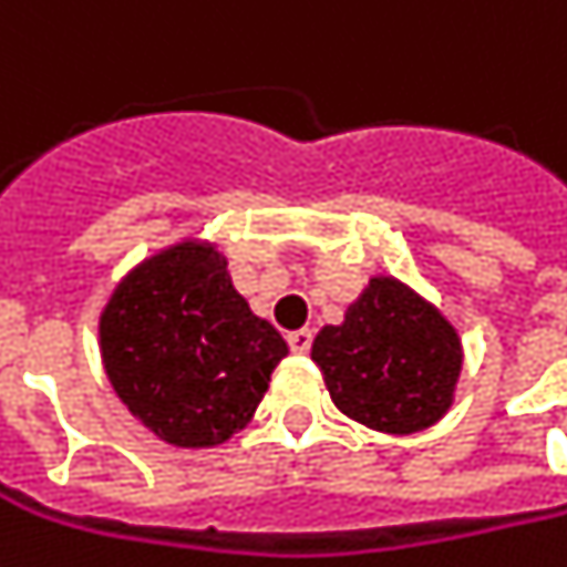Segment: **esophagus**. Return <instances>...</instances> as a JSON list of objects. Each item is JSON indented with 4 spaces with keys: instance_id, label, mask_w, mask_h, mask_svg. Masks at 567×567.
<instances>
[{
    "instance_id": "1",
    "label": "esophagus",
    "mask_w": 567,
    "mask_h": 567,
    "mask_svg": "<svg viewBox=\"0 0 567 567\" xmlns=\"http://www.w3.org/2000/svg\"><path fill=\"white\" fill-rule=\"evenodd\" d=\"M288 347H291V352H297V355L310 352V347H312L310 328H297V331H288Z\"/></svg>"
}]
</instances>
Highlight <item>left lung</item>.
I'll list each match as a JSON object with an SVG mask.
<instances>
[{"instance_id": "left-lung-1", "label": "left lung", "mask_w": 567, "mask_h": 567, "mask_svg": "<svg viewBox=\"0 0 567 567\" xmlns=\"http://www.w3.org/2000/svg\"><path fill=\"white\" fill-rule=\"evenodd\" d=\"M331 402L355 423L390 435L421 433L445 417L463 368L457 328L393 276L368 279L343 322L312 340Z\"/></svg>"}]
</instances>
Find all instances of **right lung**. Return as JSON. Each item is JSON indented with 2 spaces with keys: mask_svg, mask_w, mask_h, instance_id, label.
<instances>
[{
  "mask_svg": "<svg viewBox=\"0 0 567 567\" xmlns=\"http://www.w3.org/2000/svg\"><path fill=\"white\" fill-rule=\"evenodd\" d=\"M288 343L251 312L217 245L184 239L137 264L101 312L116 395L174 449H215L255 417Z\"/></svg>",
  "mask_w": 567,
  "mask_h": 567,
  "instance_id": "obj_1",
  "label": "right lung"
}]
</instances>
